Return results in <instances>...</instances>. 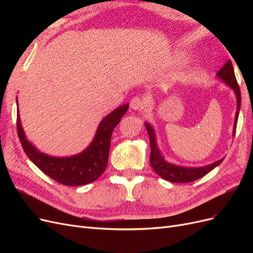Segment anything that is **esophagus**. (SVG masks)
Returning <instances> with one entry per match:
<instances>
[{"label": "esophagus", "mask_w": 253, "mask_h": 253, "mask_svg": "<svg viewBox=\"0 0 253 253\" xmlns=\"http://www.w3.org/2000/svg\"><path fill=\"white\" fill-rule=\"evenodd\" d=\"M145 106V100L141 97L136 96L131 100V108L135 111H140Z\"/></svg>", "instance_id": "1"}]
</instances>
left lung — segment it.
<instances>
[{
    "instance_id": "8db88e82",
    "label": "left lung",
    "mask_w": 253,
    "mask_h": 253,
    "mask_svg": "<svg viewBox=\"0 0 253 253\" xmlns=\"http://www.w3.org/2000/svg\"><path fill=\"white\" fill-rule=\"evenodd\" d=\"M217 77L223 80L228 86H230L236 96V114H235V120H234V127H233V135H235V129L237 125V118H239V113L241 109V89L239 84H237L233 65L230 60H228L224 64V66L217 72ZM150 138V145H151V154H150V164L153 168V170L156 172L157 175L160 177L169 180L171 182H190L194 181L198 178H202L203 176L211 172L214 168L217 167L224 159L217 160V162L213 163L211 165L200 167V168H193V167H181L176 166L173 164L168 163L165 160L162 153H160L157 142H156V135L154 128L148 122L144 124Z\"/></svg>"
}]
</instances>
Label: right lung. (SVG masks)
Listing matches in <instances>:
<instances>
[{
    "instance_id": "1",
    "label": "right lung",
    "mask_w": 253,
    "mask_h": 253,
    "mask_svg": "<svg viewBox=\"0 0 253 253\" xmlns=\"http://www.w3.org/2000/svg\"><path fill=\"white\" fill-rule=\"evenodd\" d=\"M127 109L128 104L120 105L104 117L98 126L91 143L83 152L71 157H52L38 151L26 139L21 125L19 109L17 111L18 136L28 158L51 179L64 186L87 185L100 177L105 171L109 160L112 133Z\"/></svg>"
}]
</instances>
